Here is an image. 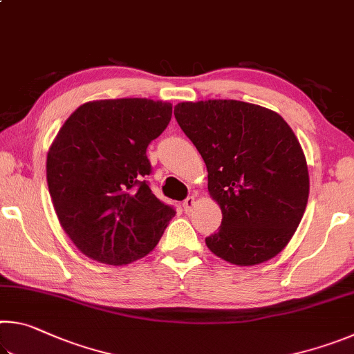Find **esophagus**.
Returning a JSON list of instances; mask_svg holds the SVG:
<instances>
[{
	"label": "esophagus",
	"instance_id": "esophagus-1",
	"mask_svg": "<svg viewBox=\"0 0 354 354\" xmlns=\"http://www.w3.org/2000/svg\"><path fill=\"white\" fill-rule=\"evenodd\" d=\"M194 206H195V196H187V198H185L183 203V207L185 212H190Z\"/></svg>",
	"mask_w": 354,
	"mask_h": 354
}]
</instances>
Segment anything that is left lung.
Returning <instances> with one entry per match:
<instances>
[{
  "mask_svg": "<svg viewBox=\"0 0 354 354\" xmlns=\"http://www.w3.org/2000/svg\"><path fill=\"white\" fill-rule=\"evenodd\" d=\"M175 118L207 169L223 218L207 248L236 266L277 256L301 221L309 196L303 149L284 118L237 100L179 103Z\"/></svg>",
  "mask_w": 354,
  "mask_h": 354,
  "instance_id": "8db88e82",
  "label": "left lung"
}]
</instances>
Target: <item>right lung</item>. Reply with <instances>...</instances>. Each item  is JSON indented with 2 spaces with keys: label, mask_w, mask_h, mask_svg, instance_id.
Instances as JSON below:
<instances>
[{
  "label": "right lung",
  "mask_w": 354,
  "mask_h": 354,
  "mask_svg": "<svg viewBox=\"0 0 354 354\" xmlns=\"http://www.w3.org/2000/svg\"><path fill=\"white\" fill-rule=\"evenodd\" d=\"M170 120V103L100 100L77 107L59 129L46 158L48 189L65 234L91 259H140L175 217L147 181V148Z\"/></svg>",
  "instance_id": "1"
}]
</instances>
